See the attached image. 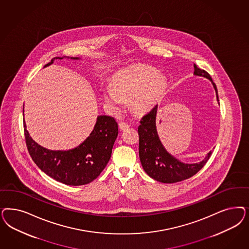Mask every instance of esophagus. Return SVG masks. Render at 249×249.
Instances as JSON below:
<instances>
[{
    "label": "esophagus",
    "mask_w": 249,
    "mask_h": 249,
    "mask_svg": "<svg viewBox=\"0 0 249 249\" xmlns=\"http://www.w3.org/2000/svg\"><path fill=\"white\" fill-rule=\"evenodd\" d=\"M119 127H120L122 131H124L126 129H128L130 127V124L127 123H124V122H120L119 123Z\"/></svg>",
    "instance_id": "1"
}]
</instances>
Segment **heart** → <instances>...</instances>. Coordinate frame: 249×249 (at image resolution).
<instances>
[{"instance_id":"1","label":"heart","mask_w":249,"mask_h":249,"mask_svg":"<svg viewBox=\"0 0 249 249\" xmlns=\"http://www.w3.org/2000/svg\"><path fill=\"white\" fill-rule=\"evenodd\" d=\"M168 81L155 68L137 65L118 73L112 85L104 89L105 103L120 110L130 100L131 109L137 114L148 112L164 96Z\"/></svg>"}]
</instances>
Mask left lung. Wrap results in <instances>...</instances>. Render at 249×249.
<instances>
[{
    "label": "left lung",
    "instance_id": "1",
    "mask_svg": "<svg viewBox=\"0 0 249 249\" xmlns=\"http://www.w3.org/2000/svg\"><path fill=\"white\" fill-rule=\"evenodd\" d=\"M193 74L212 82L216 93L217 102H219L216 85L208 73L194 64ZM157 112L158 105L144 115L138 126L139 159L144 172L162 183H175L193 177L206 164L213 151L211 150L202 160L197 163H185L175 158L165 148L159 137L156 123Z\"/></svg>",
    "mask_w": 249,
    "mask_h": 249
}]
</instances>
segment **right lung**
<instances>
[{"label":"right lung","instance_id":"add662e5","mask_svg":"<svg viewBox=\"0 0 249 249\" xmlns=\"http://www.w3.org/2000/svg\"><path fill=\"white\" fill-rule=\"evenodd\" d=\"M63 57L80 59L54 57L45 68ZM24 128L28 152L36 166L56 181L71 186L88 184L101 174L110 160L112 146L118 136L115 119L108 115H98L93 130L78 146L68 150H50L30 137L24 120Z\"/></svg>","mask_w":249,"mask_h":249}]
</instances>
